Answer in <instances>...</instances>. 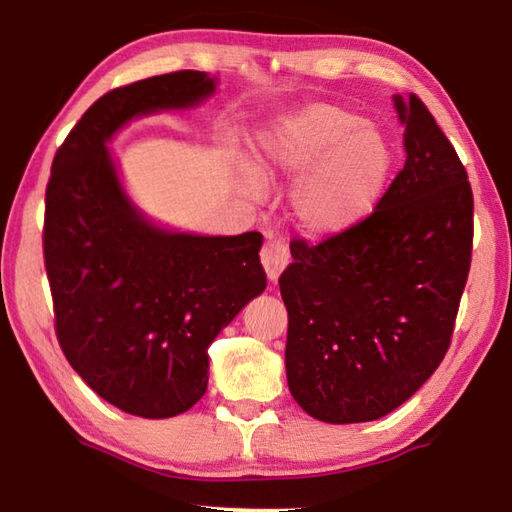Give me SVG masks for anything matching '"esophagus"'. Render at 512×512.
<instances>
[{
	"mask_svg": "<svg viewBox=\"0 0 512 512\" xmlns=\"http://www.w3.org/2000/svg\"><path fill=\"white\" fill-rule=\"evenodd\" d=\"M262 264H264L268 280L277 282V277H280V273L289 264L287 246H284L282 241H268V244H264V248H262Z\"/></svg>",
	"mask_w": 512,
	"mask_h": 512,
	"instance_id": "esophagus-1",
	"label": "esophagus"
}]
</instances>
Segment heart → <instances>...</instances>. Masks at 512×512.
Returning <instances> with one entry per match:
<instances>
[{"label": "heart", "mask_w": 512, "mask_h": 512, "mask_svg": "<svg viewBox=\"0 0 512 512\" xmlns=\"http://www.w3.org/2000/svg\"><path fill=\"white\" fill-rule=\"evenodd\" d=\"M257 167L273 176H299L289 189V214L311 239L357 228L375 207L391 173L384 133L341 106L307 103L277 115L255 135ZM255 187V178L248 180Z\"/></svg>", "instance_id": "1"}]
</instances>
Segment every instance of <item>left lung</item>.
<instances>
[{"label":"left lung","instance_id":"8db88e82","mask_svg":"<svg viewBox=\"0 0 512 512\" xmlns=\"http://www.w3.org/2000/svg\"><path fill=\"white\" fill-rule=\"evenodd\" d=\"M404 169L357 228L293 241L280 277L289 391L329 424L379 420L440 366L472 257V189L418 99L393 94Z\"/></svg>","mask_w":512,"mask_h":512}]
</instances>
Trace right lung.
<instances>
[{
	"instance_id": "obj_1",
	"label": "right lung",
	"mask_w": 512,
	"mask_h": 512,
	"mask_svg": "<svg viewBox=\"0 0 512 512\" xmlns=\"http://www.w3.org/2000/svg\"><path fill=\"white\" fill-rule=\"evenodd\" d=\"M216 85L183 69L103 94L51 164L45 266L58 343L94 393L140 418H173L201 400L207 348L266 289L259 232L198 235L153 221L110 153L131 121L194 110Z\"/></svg>"
}]
</instances>
